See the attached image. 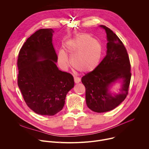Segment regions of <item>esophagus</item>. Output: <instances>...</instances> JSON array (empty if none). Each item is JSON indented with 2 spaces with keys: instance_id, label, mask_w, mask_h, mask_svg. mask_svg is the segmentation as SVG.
<instances>
[{
  "instance_id": "obj_1",
  "label": "esophagus",
  "mask_w": 149,
  "mask_h": 149,
  "mask_svg": "<svg viewBox=\"0 0 149 149\" xmlns=\"http://www.w3.org/2000/svg\"><path fill=\"white\" fill-rule=\"evenodd\" d=\"M74 81H75V82L76 84L77 83H79L80 82V81H81V79H80V78L79 77H78L77 76H75V75H74Z\"/></svg>"
}]
</instances>
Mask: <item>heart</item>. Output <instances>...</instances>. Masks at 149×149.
<instances>
[{"label": "heart", "instance_id": "obj_1", "mask_svg": "<svg viewBox=\"0 0 149 149\" xmlns=\"http://www.w3.org/2000/svg\"><path fill=\"white\" fill-rule=\"evenodd\" d=\"M66 51L71 56L73 67L82 72H90L94 70L100 61L102 48L100 42L88 35L82 33L67 42ZM58 60L60 65L68 67L70 61L65 52H59Z\"/></svg>", "mask_w": 149, "mask_h": 149}]
</instances>
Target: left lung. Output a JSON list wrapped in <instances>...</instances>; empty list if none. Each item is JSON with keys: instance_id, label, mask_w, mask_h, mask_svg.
<instances>
[{"instance_id": "obj_1", "label": "left lung", "mask_w": 149, "mask_h": 149, "mask_svg": "<svg viewBox=\"0 0 149 149\" xmlns=\"http://www.w3.org/2000/svg\"><path fill=\"white\" fill-rule=\"evenodd\" d=\"M100 27L107 33V54L97 68L83 76L88 107L97 113L111 111L120 104L129 93L132 74L128 53L121 40L110 29ZM122 80L120 93L111 95L109 88L116 81Z\"/></svg>"}]
</instances>
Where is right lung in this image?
<instances>
[{
    "label": "right lung",
    "instance_id": "right-lung-1",
    "mask_svg": "<svg viewBox=\"0 0 149 149\" xmlns=\"http://www.w3.org/2000/svg\"><path fill=\"white\" fill-rule=\"evenodd\" d=\"M52 29H40L27 39L17 59V85L28 107L38 114L62 110L74 86L73 76L60 71L52 44Z\"/></svg>",
    "mask_w": 149,
    "mask_h": 149
}]
</instances>
